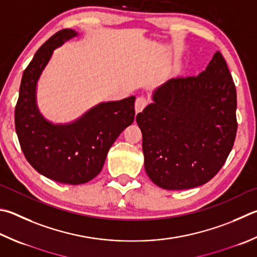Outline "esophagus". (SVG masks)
Masks as SVG:
<instances>
[{"instance_id":"esophagus-1","label":"esophagus","mask_w":257,"mask_h":257,"mask_svg":"<svg viewBox=\"0 0 257 257\" xmlns=\"http://www.w3.org/2000/svg\"><path fill=\"white\" fill-rule=\"evenodd\" d=\"M147 104H148V100L146 99V97H144V96L137 97L136 102H135V110H136V113L142 112L145 106H146Z\"/></svg>"}]
</instances>
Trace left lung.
Listing matches in <instances>:
<instances>
[{
	"label": "left lung",
	"instance_id": "1",
	"mask_svg": "<svg viewBox=\"0 0 257 257\" xmlns=\"http://www.w3.org/2000/svg\"><path fill=\"white\" fill-rule=\"evenodd\" d=\"M137 114L145 170L166 190L207 183L225 164L237 133V94L217 51L198 76L172 78Z\"/></svg>",
	"mask_w": 257,
	"mask_h": 257
}]
</instances>
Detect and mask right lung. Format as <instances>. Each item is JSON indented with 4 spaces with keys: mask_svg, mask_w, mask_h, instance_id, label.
Here are the masks:
<instances>
[{
    "mask_svg": "<svg viewBox=\"0 0 257 257\" xmlns=\"http://www.w3.org/2000/svg\"><path fill=\"white\" fill-rule=\"evenodd\" d=\"M77 36L72 29L56 32L37 50L25 69L15 111L16 132L27 161L40 174L65 184H83L100 173L110 147L135 119V96L102 102L81 118L54 124L39 112L37 82L53 51Z\"/></svg>",
    "mask_w": 257,
    "mask_h": 257,
    "instance_id": "1",
    "label": "right lung"
}]
</instances>
